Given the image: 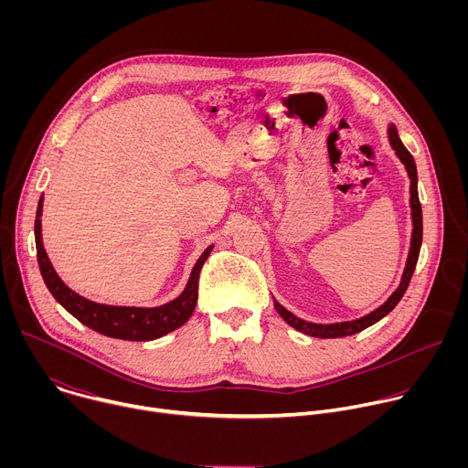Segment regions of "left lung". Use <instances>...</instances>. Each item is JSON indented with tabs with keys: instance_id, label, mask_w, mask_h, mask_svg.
Returning a JSON list of instances; mask_svg holds the SVG:
<instances>
[{
	"instance_id": "left-lung-1",
	"label": "left lung",
	"mask_w": 468,
	"mask_h": 468,
	"mask_svg": "<svg viewBox=\"0 0 468 468\" xmlns=\"http://www.w3.org/2000/svg\"><path fill=\"white\" fill-rule=\"evenodd\" d=\"M387 135H388V144L394 150L396 157L399 159L406 166V172L410 176V207H411V222H413V231H411V246H410V253H408V261H406V269L402 274V280H399L398 289L387 298V302L383 305H379L378 309H374L372 313L356 318V320H346V322H335V324H314V322H307L303 318H298L296 314H292L289 309H285L276 298H274V307L280 313V316L294 329L305 333L309 337H318V339H337V337H348V335H356V333L370 327L372 324L379 322L383 316H387L396 303L402 300V296L406 294L411 276L415 272V266L419 261V253H420V246H422V207L419 202V177H417V165L413 155L408 152V148L402 144L398 137V129L394 123H388L387 127Z\"/></svg>"
}]
</instances>
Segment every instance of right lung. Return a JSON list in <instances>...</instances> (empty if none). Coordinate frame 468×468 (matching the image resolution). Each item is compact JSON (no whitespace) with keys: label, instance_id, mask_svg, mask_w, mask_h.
Here are the masks:
<instances>
[{"label":"right lung","instance_id":"1","mask_svg":"<svg viewBox=\"0 0 468 468\" xmlns=\"http://www.w3.org/2000/svg\"><path fill=\"white\" fill-rule=\"evenodd\" d=\"M42 204H44V197L40 196L38 207H37V218H35V242H37V259L40 266V274L48 291L53 294V298L72 316H76L81 324H85L87 327L111 339L154 341L181 327L190 318L197 302L199 271H202L206 259L209 257L213 244L207 246L206 251L199 255V259L192 266L190 278L183 292L172 302L159 307H129V305L98 303L72 291L55 272L42 242V220H40L42 207H44Z\"/></svg>","mask_w":468,"mask_h":468}]
</instances>
